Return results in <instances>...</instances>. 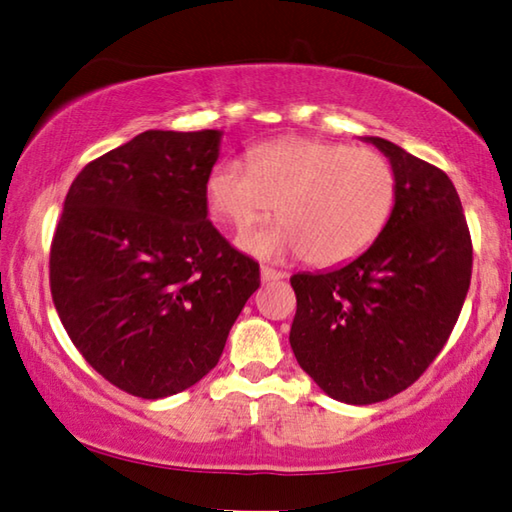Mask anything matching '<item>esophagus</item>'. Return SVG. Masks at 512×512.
I'll return each instance as SVG.
<instances>
[{
  "mask_svg": "<svg viewBox=\"0 0 512 512\" xmlns=\"http://www.w3.org/2000/svg\"><path fill=\"white\" fill-rule=\"evenodd\" d=\"M285 279L283 272H276L272 267H261V281L263 283H274V281H281Z\"/></svg>",
  "mask_w": 512,
  "mask_h": 512,
  "instance_id": "34e87169",
  "label": "esophagus"
}]
</instances>
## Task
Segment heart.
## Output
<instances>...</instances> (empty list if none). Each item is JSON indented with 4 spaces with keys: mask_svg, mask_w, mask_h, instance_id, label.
I'll return each mask as SVG.
<instances>
[{
    "mask_svg": "<svg viewBox=\"0 0 512 512\" xmlns=\"http://www.w3.org/2000/svg\"><path fill=\"white\" fill-rule=\"evenodd\" d=\"M206 200L236 227L279 204L281 218L240 233L249 254L281 261L310 256L337 265L380 236L396 204V173L380 152L321 139H279L249 161L222 159L206 179Z\"/></svg>",
    "mask_w": 512,
    "mask_h": 512,
    "instance_id": "b5f03b06",
    "label": "heart"
}]
</instances>
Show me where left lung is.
<instances>
[{
  "mask_svg": "<svg viewBox=\"0 0 512 512\" xmlns=\"http://www.w3.org/2000/svg\"><path fill=\"white\" fill-rule=\"evenodd\" d=\"M396 173V204L373 245L351 263L294 274L290 346L317 387L373 405L414 384L441 353L472 276L459 193L441 168L380 137Z\"/></svg>",
  "mask_w": 512,
  "mask_h": 512,
  "instance_id": "8db88e82",
  "label": "left lung"
}]
</instances>
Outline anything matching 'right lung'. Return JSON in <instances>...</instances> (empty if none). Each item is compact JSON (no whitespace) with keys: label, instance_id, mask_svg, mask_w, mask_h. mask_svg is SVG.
<instances>
[{"label":"right lung","instance_id":"add662e5","mask_svg":"<svg viewBox=\"0 0 512 512\" xmlns=\"http://www.w3.org/2000/svg\"><path fill=\"white\" fill-rule=\"evenodd\" d=\"M222 130H146L80 170L51 245L67 335L114 387L157 400L218 364L261 285L258 263L206 220Z\"/></svg>","mask_w":512,"mask_h":512}]
</instances>
